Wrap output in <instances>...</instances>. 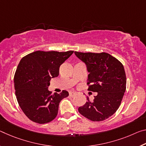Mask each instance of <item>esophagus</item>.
<instances>
[{"label": "esophagus", "mask_w": 146, "mask_h": 146, "mask_svg": "<svg viewBox=\"0 0 146 146\" xmlns=\"http://www.w3.org/2000/svg\"><path fill=\"white\" fill-rule=\"evenodd\" d=\"M75 95H76L75 92H69V96H71V97L75 96Z\"/></svg>", "instance_id": "obj_1"}]
</instances>
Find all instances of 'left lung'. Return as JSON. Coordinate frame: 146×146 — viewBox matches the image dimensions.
Listing matches in <instances>:
<instances>
[{"instance_id":"left-lung-1","label":"left lung","mask_w":146,"mask_h":146,"mask_svg":"<svg viewBox=\"0 0 146 146\" xmlns=\"http://www.w3.org/2000/svg\"><path fill=\"white\" fill-rule=\"evenodd\" d=\"M75 54L86 65L88 90L98 93L93 101L88 97V101L78 108V112L91 121H103L116 112L123 99L127 83L124 67L106 52L75 51Z\"/></svg>"}]
</instances>
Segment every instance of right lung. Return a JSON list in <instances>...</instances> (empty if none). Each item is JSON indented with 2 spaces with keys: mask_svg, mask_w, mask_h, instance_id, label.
<instances>
[{
  "mask_svg": "<svg viewBox=\"0 0 146 146\" xmlns=\"http://www.w3.org/2000/svg\"><path fill=\"white\" fill-rule=\"evenodd\" d=\"M73 53L37 50L21 60L14 75L15 96L23 112L36 123L43 124L56 117L60 102L69 96L63 90L48 91L51 78L59 75L60 66Z\"/></svg>",
  "mask_w": 146,
  "mask_h": 146,
  "instance_id": "right-lung-1",
  "label": "right lung"
}]
</instances>
